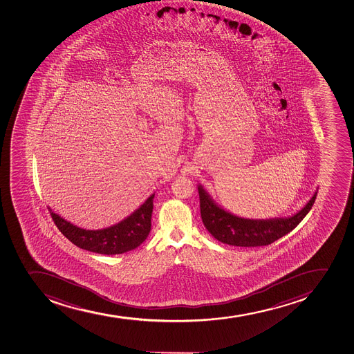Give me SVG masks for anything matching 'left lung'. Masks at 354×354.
<instances>
[{
	"label": "left lung",
	"mask_w": 354,
	"mask_h": 354,
	"mask_svg": "<svg viewBox=\"0 0 354 354\" xmlns=\"http://www.w3.org/2000/svg\"><path fill=\"white\" fill-rule=\"evenodd\" d=\"M201 216L205 228L219 242L234 246L270 245L299 225L312 209L317 192L303 209L289 218L244 219L227 212L213 202L211 196L199 185Z\"/></svg>",
	"instance_id": "8db88e82"
}]
</instances>
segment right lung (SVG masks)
<instances>
[{
    "mask_svg": "<svg viewBox=\"0 0 354 354\" xmlns=\"http://www.w3.org/2000/svg\"><path fill=\"white\" fill-rule=\"evenodd\" d=\"M153 197H149L143 205L115 226L100 230H86L72 225L51 211V218L63 235L80 249L101 254H120L141 245L151 229Z\"/></svg>",
    "mask_w": 354,
    "mask_h": 354,
    "instance_id": "1",
    "label": "right lung"
}]
</instances>
